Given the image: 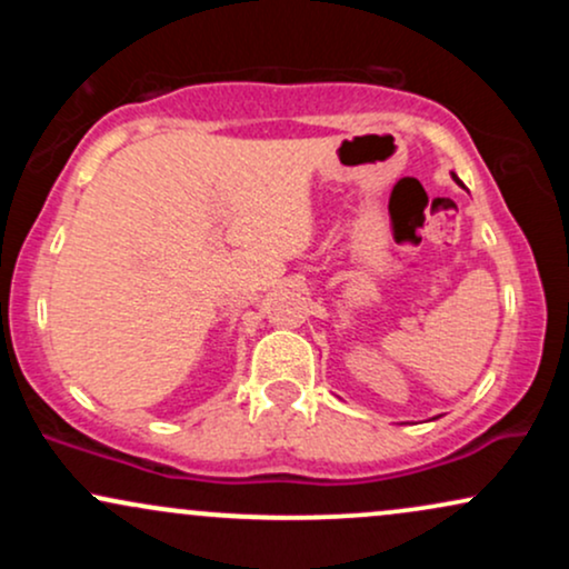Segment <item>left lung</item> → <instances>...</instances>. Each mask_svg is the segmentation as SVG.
<instances>
[{
    "mask_svg": "<svg viewBox=\"0 0 569 569\" xmlns=\"http://www.w3.org/2000/svg\"><path fill=\"white\" fill-rule=\"evenodd\" d=\"M452 179H455V181H457V184H460V179H457V176H455V173H452Z\"/></svg>",
    "mask_w": 569,
    "mask_h": 569,
    "instance_id": "obj_1",
    "label": "left lung"
}]
</instances>
